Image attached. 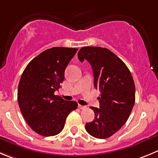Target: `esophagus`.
Returning <instances> with one entry per match:
<instances>
[{"label": "esophagus", "instance_id": "1", "mask_svg": "<svg viewBox=\"0 0 158 158\" xmlns=\"http://www.w3.org/2000/svg\"><path fill=\"white\" fill-rule=\"evenodd\" d=\"M79 108L81 109V110H84V109H86V106H82V105H80V104H79Z\"/></svg>", "mask_w": 158, "mask_h": 158}]
</instances>
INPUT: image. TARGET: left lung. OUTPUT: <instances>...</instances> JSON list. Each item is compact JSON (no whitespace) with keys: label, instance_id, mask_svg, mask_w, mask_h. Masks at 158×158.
Returning <instances> with one entry per match:
<instances>
[{"label":"left lung","instance_id":"1","mask_svg":"<svg viewBox=\"0 0 158 158\" xmlns=\"http://www.w3.org/2000/svg\"><path fill=\"white\" fill-rule=\"evenodd\" d=\"M78 58L86 60L94 72V86L101 92L100 108L90 107L95 118L86 130L97 139H106L119 130L129 118L135 104V84L126 64L107 48L84 47Z\"/></svg>","mask_w":158,"mask_h":158}]
</instances>
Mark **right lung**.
<instances>
[{
	"label": "right lung",
	"mask_w": 158,
	"mask_h": 158,
	"mask_svg": "<svg viewBox=\"0 0 158 158\" xmlns=\"http://www.w3.org/2000/svg\"><path fill=\"white\" fill-rule=\"evenodd\" d=\"M77 48H52L28 64L18 88V102L31 129L44 136L62 131L66 118L77 108L76 101L54 95L64 79V70Z\"/></svg>",
	"instance_id": "obj_1"
}]
</instances>
